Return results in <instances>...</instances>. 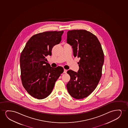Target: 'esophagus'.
I'll use <instances>...</instances> for the list:
<instances>
[{"label":"esophagus","instance_id":"obj_1","mask_svg":"<svg viewBox=\"0 0 128 128\" xmlns=\"http://www.w3.org/2000/svg\"><path fill=\"white\" fill-rule=\"evenodd\" d=\"M67 71V70H65V69H64V74H66Z\"/></svg>","mask_w":128,"mask_h":128}]
</instances>
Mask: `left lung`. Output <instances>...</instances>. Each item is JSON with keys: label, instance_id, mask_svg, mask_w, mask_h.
Instances as JSON below:
<instances>
[{"label": "left lung", "instance_id": "obj_1", "mask_svg": "<svg viewBox=\"0 0 128 128\" xmlns=\"http://www.w3.org/2000/svg\"><path fill=\"white\" fill-rule=\"evenodd\" d=\"M67 41L72 46L74 56L80 58L78 72L72 70L67 72L70 76L67 89L74 98L83 99L93 92L100 81L103 51L97 37L86 30H68Z\"/></svg>", "mask_w": 128, "mask_h": 128}]
</instances>
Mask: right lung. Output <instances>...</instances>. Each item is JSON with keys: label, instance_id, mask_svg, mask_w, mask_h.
<instances>
[{"label": "right lung", "instance_id": "obj_1", "mask_svg": "<svg viewBox=\"0 0 128 128\" xmlns=\"http://www.w3.org/2000/svg\"><path fill=\"white\" fill-rule=\"evenodd\" d=\"M62 31L46 32L32 36L20 56L21 81L24 88L32 96L38 99L51 94L55 82L64 69L52 68L46 61L51 56L54 46L60 44Z\"/></svg>", "mask_w": 128, "mask_h": 128}]
</instances>
